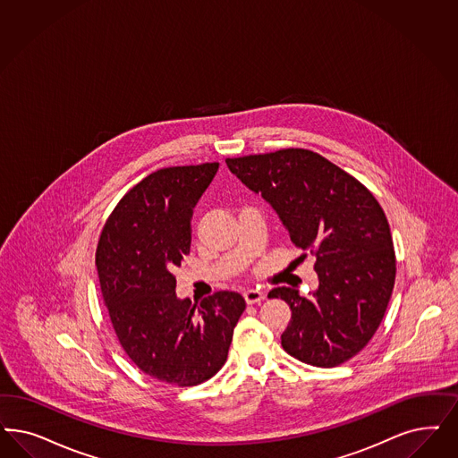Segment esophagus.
Wrapping results in <instances>:
<instances>
[{
    "label": "esophagus",
    "instance_id": "esophagus-1",
    "mask_svg": "<svg viewBox=\"0 0 458 458\" xmlns=\"http://www.w3.org/2000/svg\"><path fill=\"white\" fill-rule=\"evenodd\" d=\"M264 298H266V294H264V293H260V291H257V289H249V291H245V293H243V300H245L247 304L260 302Z\"/></svg>",
    "mask_w": 458,
    "mask_h": 458
}]
</instances>
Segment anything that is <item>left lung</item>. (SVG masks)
<instances>
[{
    "label": "left lung",
    "instance_id": "left-lung-1",
    "mask_svg": "<svg viewBox=\"0 0 458 458\" xmlns=\"http://www.w3.org/2000/svg\"><path fill=\"white\" fill-rule=\"evenodd\" d=\"M228 169L277 211L319 285L311 298L276 287L293 315L283 348L301 362L336 367L362 350L387 310L395 281L391 228L359 179L306 148L226 158Z\"/></svg>",
    "mask_w": 458,
    "mask_h": 458
}]
</instances>
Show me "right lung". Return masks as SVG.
Returning <instances> with one entry per match:
<instances>
[{"label": "right lung", "mask_w": 458, "mask_h": 458, "mask_svg": "<svg viewBox=\"0 0 458 458\" xmlns=\"http://www.w3.org/2000/svg\"><path fill=\"white\" fill-rule=\"evenodd\" d=\"M218 162L148 174L114 206L96 247L101 296L113 330L143 374L179 387L213 377L226 362L245 300L218 291L177 300L174 270L190 253L191 216Z\"/></svg>", "instance_id": "obj_1"}]
</instances>
